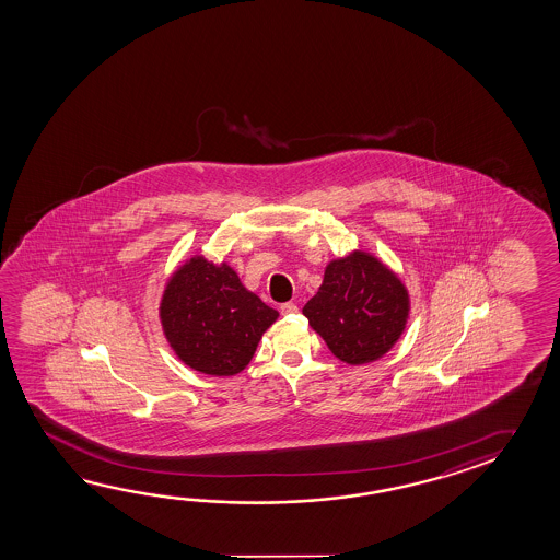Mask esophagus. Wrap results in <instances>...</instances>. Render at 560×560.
<instances>
[{
  "label": "esophagus",
  "mask_w": 560,
  "mask_h": 560,
  "mask_svg": "<svg viewBox=\"0 0 560 560\" xmlns=\"http://www.w3.org/2000/svg\"><path fill=\"white\" fill-rule=\"evenodd\" d=\"M280 312L282 315H292V313H298V305L288 302V304L280 305Z\"/></svg>",
  "instance_id": "1"
}]
</instances>
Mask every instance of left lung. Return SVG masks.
Instances as JSON below:
<instances>
[{
	"label": "left lung",
	"instance_id": "1",
	"mask_svg": "<svg viewBox=\"0 0 560 560\" xmlns=\"http://www.w3.org/2000/svg\"><path fill=\"white\" fill-rule=\"evenodd\" d=\"M409 292L389 266L366 250L332 258L304 305L313 331L347 364L378 361L408 325Z\"/></svg>",
	"mask_w": 560,
	"mask_h": 560
}]
</instances>
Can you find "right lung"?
Here are the masks:
<instances>
[{"instance_id":"1","label":"right lung","mask_w":560,"mask_h":560,"mask_svg":"<svg viewBox=\"0 0 560 560\" xmlns=\"http://www.w3.org/2000/svg\"><path fill=\"white\" fill-rule=\"evenodd\" d=\"M162 332L186 366L208 376L245 370L278 312L247 290L228 262L194 255L166 280Z\"/></svg>"}]
</instances>
